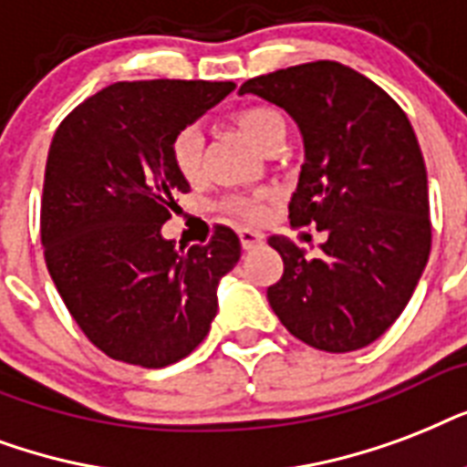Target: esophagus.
<instances>
[{
    "mask_svg": "<svg viewBox=\"0 0 467 467\" xmlns=\"http://www.w3.org/2000/svg\"><path fill=\"white\" fill-rule=\"evenodd\" d=\"M238 236H241V245H244V251L258 248V245L263 244V234H260V231L241 229V231H238Z\"/></svg>",
    "mask_w": 467,
    "mask_h": 467,
    "instance_id": "esophagus-1",
    "label": "esophagus"
}]
</instances>
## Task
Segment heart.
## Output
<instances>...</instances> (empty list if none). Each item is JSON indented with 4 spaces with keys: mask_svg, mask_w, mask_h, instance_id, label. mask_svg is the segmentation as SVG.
<instances>
[{
    "mask_svg": "<svg viewBox=\"0 0 467 467\" xmlns=\"http://www.w3.org/2000/svg\"><path fill=\"white\" fill-rule=\"evenodd\" d=\"M234 121L248 139L258 148L267 150V148L285 139V119L283 114L273 107L265 104H255V107H244L234 114ZM202 136L197 129L187 126L172 139V165L187 182H200L202 177ZM267 194H253V197H229L223 202L229 212H236L241 216H258L265 209Z\"/></svg>",
    "mask_w": 467,
    "mask_h": 467,
    "instance_id": "heart-1",
    "label": "heart"
}]
</instances>
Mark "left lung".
Returning <instances> with one entry per match:
<instances>
[{"label":"left lung","instance_id":"left-lung-1","mask_svg":"<svg viewBox=\"0 0 467 467\" xmlns=\"http://www.w3.org/2000/svg\"><path fill=\"white\" fill-rule=\"evenodd\" d=\"M238 92L295 119L305 165L290 223L328 236L314 260L270 236L285 273L267 302L312 348H363L402 314L431 251L426 165L410 119L382 87L334 60L260 75Z\"/></svg>","mask_w":467,"mask_h":467}]
</instances>
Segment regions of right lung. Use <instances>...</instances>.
Listing matches in <instances>:
<instances>
[{"label": "right lung", "instance_id": "right-lung-1", "mask_svg": "<svg viewBox=\"0 0 467 467\" xmlns=\"http://www.w3.org/2000/svg\"><path fill=\"white\" fill-rule=\"evenodd\" d=\"M234 82H114L57 126L46 162L41 244L67 312L121 363L165 368L190 356L216 317V287L241 241L216 226L207 245L161 234L190 182L172 139L234 92Z\"/></svg>", "mask_w": 467, "mask_h": 467}]
</instances>
